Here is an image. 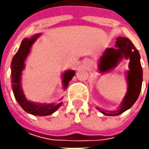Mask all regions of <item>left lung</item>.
Listing matches in <instances>:
<instances>
[{
  "label": "left lung",
  "mask_w": 149,
  "mask_h": 149,
  "mask_svg": "<svg viewBox=\"0 0 149 149\" xmlns=\"http://www.w3.org/2000/svg\"><path fill=\"white\" fill-rule=\"evenodd\" d=\"M123 57L130 60L129 70L127 76L128 92L123 99L120 109L117 111L108 113L98 108L101 113L108 116L119 115L128 110L134 105L140 94L143 82V69L140 63V54L132 41L128 38L119 36L117 38L115 48L106 49L104 55L100 59V70L101 72L110 70L117 65L118 61Z\"/></svg>",
  "instance_id": "left-lung-1"
}]
</instances>
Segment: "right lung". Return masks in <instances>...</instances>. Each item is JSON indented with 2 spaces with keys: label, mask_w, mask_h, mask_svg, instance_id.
<instances>
[{
  "label": "right lung",
  "mask_w": 149,
  "mask_h": 149,
  "mask_svg": "<svg viewBox=\"0 0 149 149\" xmlns=\"http://www.w3.org/2000/svg\"><path fill=\"white\" fill-rule=\"evenodd\" d=\"M40 36V34L35 35L31 38L24 39L23 41L20 44V46L16 54H15L12 61H11V79H12V89L14 96L16 101L20 104V107L27 113L33 114V115H38V116H46L52 114L55 112L61 105L62 103L58 104H36L33 102H30L26 100L24 93L22 91L21 86H20V76L21 72L25 66V60H26L27 55L30 52L31 47L33 43L36 41V40ZM74 75V71L69 70L65 73L64 74V86L65 89L67 88L69 82L72 79V78Z\"/></svg>",
  "instance_id": "obj_1"
}]
</instances>
